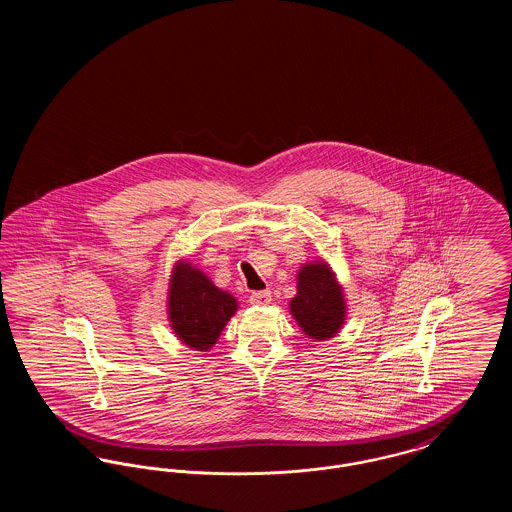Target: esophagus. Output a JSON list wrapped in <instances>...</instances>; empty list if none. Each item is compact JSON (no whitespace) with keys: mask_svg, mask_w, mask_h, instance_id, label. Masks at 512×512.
Segmentation results:
<instances>
[{"mask_svg":"<svg viewBox=\"0 0 512 512\" xmlns=\"http://www.w3.org/2000/svg\"><path fill=\"white\" fill-rule=\"evenodd\" d=\"M272 301V295L268 290H263V292H253L249 295V303L251 305H268Z\"/></svg>","mask_w":512,"mask_h":512,"instance_id":"1","label":"esophagus"}]
</instances>
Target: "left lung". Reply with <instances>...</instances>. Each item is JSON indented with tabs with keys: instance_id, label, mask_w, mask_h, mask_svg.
<instances>
[{
	"instance_id": "obj_1",
	"label": "left lung",
	"mask_w": 512,
	"mask_h": 512,
	"mask_svg": "<svg viewBox=\"0 0 512 512\" xmlns=\"http://www.w3.org/2000/svg\"><path fill=\"white\" fill-rule=\"evenodd\" d=\"M290 313L313 340H328L340 332L345 320V299L336 274L324 261L303 265L297 274V295Z\"/></svg>"
}]
</instances>
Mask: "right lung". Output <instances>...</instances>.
Returning a JSON list of instances; mask_svg holds the SVG:
<instances>
[{
    "label": "right lung",
    "instance_id": "right-lung-1",
    "mask_svg": "<svg viewBox=\"0 0 512 512\" xmlns=\"http://www.w3.org/2000/svg\"><path fill=\"white\" fill-rule=\"evenodd\" d=\"M236 311L238 301L219 290L199 268L186 261L176 263L169 288V320L178 340L195 351H207Z\"/></svg>",
    "mask_w": 512,
    "mask_h": 512
}]
</instances>
